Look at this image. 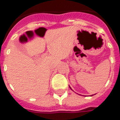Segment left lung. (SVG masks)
Listing matches in <instances>:
<instances>
[{
    "mask_svg": "<svg viewBox=\"0 0 120 120\" xmlns=\"http://www.w3.org/2000/svg\"><path fill=\"white\" fill-rule=\"evenodd\" d=\"M70 89H71V88H70ZM92 96H93V95H92Z\"/></svg>",
    "mask_w": 120,
    "mask_h": 120,
    "instance_id": "1",
    "label": "left lung"
}]
</instances>
